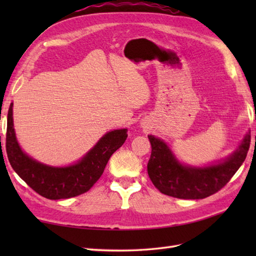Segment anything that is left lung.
Masks as SVG:
<instances>
[{
  "label": "left lung",
  "mask_w": 256,
  "mask_h": 256,
  "mask_svg": "<svg viewBox=\"0 0 256 256\" xmlns=\"http://www.w3.org/2000/svg\"><path fill=\"white\" fill-rule=\"evenodd\" d=\"M152 154L148 172L162 194L179 199H204L218 192L246 160L251 135L244 136L238 148L226 160L206 167H192L179 162L164 140L148 135Z\"/></svg>",
  "instance_id": "1"
}]
</instances>
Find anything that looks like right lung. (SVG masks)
I'll return each instance as SVG.
<instances>
[{"label":"right lung","mask_w":256,"mask_h":256,"mask_svg":"<svg viewBox=\"0 0 256 256\" xmlns=\"http://www.w3.org/2000/svg\"><path fill=\"white\" fill-rule=\"evenodd\" d=\"M128 138V130H114L99 140L84 158L74 165L52 167L32 160L18 143L13 125V103L8 113L6 154L10 166L28 186L42 197L52 200L68 199L84 194L104 172L111 155Z\"/></svg>","instance_id":"add662e5"}]
</instances>
